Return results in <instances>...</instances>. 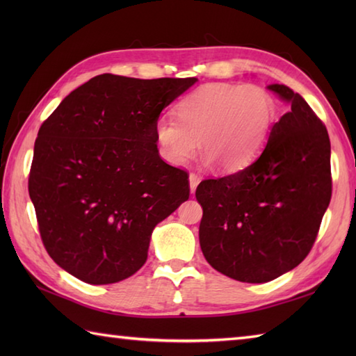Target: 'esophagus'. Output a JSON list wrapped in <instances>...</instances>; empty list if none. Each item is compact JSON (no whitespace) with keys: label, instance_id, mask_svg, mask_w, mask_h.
Instances as JSON below:
<instances>
[{"label":"esophagus","instance_id":"1","mask_svg":"<svg viewBox=\"0 0 356 356\" xmlns=\"http://www.w3.org/2000/svg\"><path fill=\"white\" fill-rule=\"evenodd\" d=\"M190 190H191V193H194L195 191V188H197V185L200 184V177L197 176V174H194V172H191L190 174Z\"/></svg>","mask_w":356,"mask_h":356}]
</instances>
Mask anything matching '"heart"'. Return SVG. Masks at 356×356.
Here are the masks:
<instances>
[{
  "instance_id": "1",
  "label": "heart",
  "mask_w": 356,
  "mask_h": 356,
  "mask_svg": "<svg viewBox=\"0 0 356 356\" xmlns=\"http://www.w3.org/2000/svg\"><path fill=\"white\" fill-rule=\"evenodd\" d=\"M179 119L159 116L154 136L159 153L180 166L202 145L205 162L225 172L243 170L266 145L277 105L257 84H208L177 105Z\"/></svg>"
}]
</instances>
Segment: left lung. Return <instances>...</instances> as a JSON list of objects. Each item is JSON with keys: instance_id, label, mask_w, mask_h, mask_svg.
Returning <instances> with one entry per match:
<instances>
[{"instance_id": "left-lung-1", "label": "left lung", "mask_w": 356, "mask_h": 356, "mask_svg": "<svg viewBox=\"0 0 356 356\" xmlns=\"http://www.w3.org/2000/svg\"><path fill=\"white\" fill-rule=\"evenodd\" d=\"M287 104L255 161L195 190L202 252L223 275L266 283L311 251L332 195L330 140L303 96L268 86Z\"/></svg>"}]
</instances>
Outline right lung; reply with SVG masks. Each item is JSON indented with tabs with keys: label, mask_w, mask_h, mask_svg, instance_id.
Here are the masks:
<instances>
[{
	"label": "right lung",
	"mask_w": 356,
	"mask_h": 356,
	"mask_svg": "<svg viewBox=\"0 0 356 356\" xmlns=\"http://www.w3.org/2000/svg\"><path fill=\"white\" fill-rule=\"evenodd\" d=\"M195 82L104 73L41 125L29 194L59 268L110 284L143 266L156 225L190 197L188 174L159 156L154 124Z\"/></svg>",
	"instance_id": "add662e5"
}]
</instances>
